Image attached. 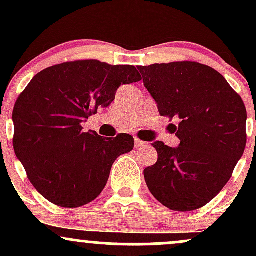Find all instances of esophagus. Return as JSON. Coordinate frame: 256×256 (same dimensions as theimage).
Returning a JSON list of instances; mask_svg holds the SVG:
<instances>
[{"instance_id": "1", "label": "esophagus", "mask_w": 256, "mask_h": 256, "mask_svg": "<svg viewBox=\"0 0 256 256\" xmlns=\"http://www.w3.org/2000/svg\"><path fill=\"white\" fill-rule=\"evenodd\" d=\"M146 143L143 140H138V138H134V148H140V146H144Z\"/></svg>"}]
</instances>
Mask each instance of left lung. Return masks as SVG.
<instances>
[{
	"label": "left lung",
	"instance_id": "1",
	"mask_svg": "<svg viewBox=\"0 0 256 256\" xmlns=\"http://www.w3.org/2000/svg\"><path fill=\"white\" fill-rule=\"evenodd\" d=\"M160 116L174 118L178 146L152 143L158 161L144 170L155 198L176 212L204 207L222 192L246 144V110L226 79L206 64L138 66Z\"/></svg>",
	"mask_w": 256,
	"mask_h": 256
}]
</instances>
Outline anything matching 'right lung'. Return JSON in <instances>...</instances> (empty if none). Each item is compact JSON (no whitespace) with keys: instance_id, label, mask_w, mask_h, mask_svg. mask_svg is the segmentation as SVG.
Listing matches in <instances>:
<instances>
[{"instance_id":"add662e5","label":"right lung","mask_w":256,"mask_h":256,"mask_svg":"<svg viewBox=\"0 0 256 256\" xmlns=\"http://www.w3.org/2000/svg\"><path fill=\"white\" fill-rule=\"evenodd\" d=\"M131 64L80 60L37 73L13 110V146L31 184L64 208L94 201L116 158L134 149V137L84 132L82 122L116 98L120 85L140 80Z\"/></svg>"}]
</instances>
